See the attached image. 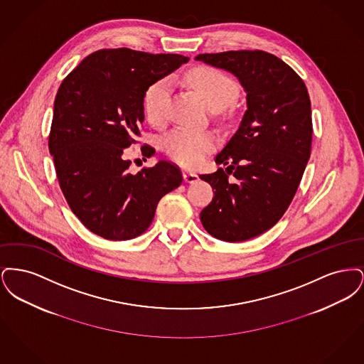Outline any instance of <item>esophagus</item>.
I'll use <instances>...</instances> for the list:
<instances>
[{"label":"esophagus","instance_id":"34e87169","mask_svg":"<svg viewBox=\"0 0 364 364\" xmlns=\"http://www.w3.org/2000/svg\"><path fill=\"white\" fill-rule=\"evenodd\" d=\"M183 178H184L186 183L193 184V183H196L199 180V176L196 173H192V172H184L183 173Z\"/></svg>","mask_w":364,"mask_h":364}]
</instances>
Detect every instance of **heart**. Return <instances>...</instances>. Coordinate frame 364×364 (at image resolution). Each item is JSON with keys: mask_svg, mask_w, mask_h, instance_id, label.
<instances>
[{"mask_svg": "<svg viewBox=\"0 0 364 364\" xmlns=\"http://www.w3.org/2000/svg\"><path fill=\"white\" fill-rule=\"evenodd\" d=\"M187 82L211 109H224L237 95V86L233 79L214 68H195L188 72ZM171 92L172 86L168 79L158 80L147 88L143 106L146 117L151 124L158 125L165 122ZM215 144L217 139L213 134L190 128H176L162 141L165 153L176 162L188 168L198 166L206 154L215 149Z\"/></svg>", "mask_w": 364, "mask_h": 364, "instance_id": "obj_1", "label": "heart"}]
</instances>
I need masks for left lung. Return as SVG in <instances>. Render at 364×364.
<instances>
[{
    "label": "left lung",
    "mask_w": 364,
    "mask_h": 364,
    "mask_svg": "<svg viewBox=\"0 0 364 364\" xmlns=\"http://www.w3.org/2000/svg\"><path fill=\"white\" fill-rule=\"evenodd\" d=\"M195 60L232 73L247 95L237 131L215 156L228 166L200 176L215 190L202 225L215 239L244 242L276 225L294 199L311 153L309 91L289 65L262 50Z\"/></svg>",
    "instance_id": "obj_1"
}]
</instances>
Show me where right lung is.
<instances>
[{
  "label": "right lung",
  "instance_id": "add662e5",
  "mask_svg": "<svg viewBox=\"0 0 364 364\" xmlns=\"http://www.w3.org/2000/svg\"><path fill=\"white\" fill-rule=\"evenodd\" d=\"M188 60L105 49L87 55L58 88L49 151L70 210L92 233L135 239L151 224L159 199L181 184L180 171L166 161L134 174L122 156L144 122L147 88ZM153 154L146 146V156Z\"/></svg>",
  "mask_w": 364,
  "mask_h": 364
}]
</instances>
